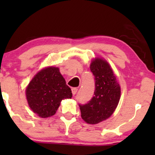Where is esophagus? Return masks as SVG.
Listing matches in <instances>:
<instances>
[{
  "mask_svg": "<svg viewBox=\"0 0 155 155\" xmlns=\"http://www.w3.org/2000/svg\"><path fill=\"white\" fill-rule=\"evenodd\" d=\"M77 91H78V89L76 87H74V88H72V93H73V95H75L76 93H77Z\"/></svg>",
  "mask_w": 155,
  "mask_h": 155,
  "instance_id": "esophagus-1",
  "label": "esophagus"
}]
</instances>
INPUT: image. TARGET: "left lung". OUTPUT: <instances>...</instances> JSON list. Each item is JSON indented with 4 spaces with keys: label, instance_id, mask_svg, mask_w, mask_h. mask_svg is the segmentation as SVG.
Masks as SVG:
<instances>
[{
    "label": "left lung",
    "instance_id": "obj_1",
    "mask_svg": "<svg viewBox=\"0 0 155 155\" xmlns=\"http://www.w3.org/2000/svg\"><path fill=\"white\" fill-rule=\"evenodd\" d=\"M94 76V96L85 104H79L81 117L89 124H97L109 118L120 97V87L107 61L96 58L90 65Z\"/></svg>",
    "mask_w": 155,
    "mask_h": 155
}]
</instances>
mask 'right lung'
Masks as SVG:
<instances>
[{
	"label": "right lung",
	"instance_id": "obj_1",
	"mask_svg": "<svg viewBox=\"0 0 155 155\" xmlns=\"http://www.w3.org/2000/svg\"><path fill=\"white\" fill-rule=\"evenodd\" d=\"M72 96L71 88L56 67H47L38 72L26 88L29 107L41 118L54 115L61 101Z\"/></svg>",
	"mask_w": 155,
	"mask_h": 155
}]
</instances>
